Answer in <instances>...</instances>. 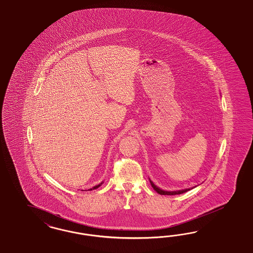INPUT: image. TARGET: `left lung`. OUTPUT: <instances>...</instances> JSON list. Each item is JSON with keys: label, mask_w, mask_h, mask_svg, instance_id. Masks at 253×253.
Here are the masks:
<instances>
[{"label": "left lung", "mask_w": 253, "mask_h": 253, "mask_svg": "<svg viewBox=\"0 0 253 253\" xmlns=\"http://www.w3.org/2000/svg\"><path fill=\"white\" fill-rule=\"evenodd\" d=\"M150 184L152 185L154 190L156 192H158V193H159V194H161V195H179V194H183V193H185V192L189 191V190H190V189H184V190H179V191H163V190L160 189L159 187H157V186H156V185H155L151 181H150Z\"/></svg>", "instance_id": "1"}]
</instances>
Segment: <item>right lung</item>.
I'll list each match as a JSON object with an SVG mask.
<instances>
[{
    "instance_id": "1",
    "label": "right lung",
    "mask_w": 253,
    "mask_h": 253,
    "mask_svg": "<svg viewBox=\"0 0 253 253\" xmlns=\"http://www.w3.org/2000/svg\"><path fill=\"white\" fill-rule=\"evenodd\" d=\"M100 185H101V184H98V185H96V186H94V187H92V188H90L89 190H92V189H96V188H98V187H99Z\"/></svg>"
}]
</instances>
